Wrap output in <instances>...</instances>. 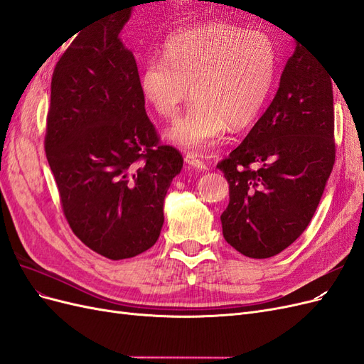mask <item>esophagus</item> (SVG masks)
<instances>
[{
  "label": "esophagus",
  "mask_w": 364,
  "mask_h": 364,
  "mask_svg": "<svg viewBox=\"0 0 364 364\" xmlns=\"http://www.w3.org/2000/svg\"><path fill=\"white\" fill-rule=\"evenodd\" d=\"M185 161H186V164H190L191 167H196L199 170H206L208 168V164L205 161H202L199 156H197L196 153H191V151L186 153Z\"/></svg>",
  "instance_id": "1"
}]
</instances>
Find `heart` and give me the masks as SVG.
<instances>
[{
  "label": "heart",
  "mask_w": 364,
  "mask_h": 364,
  "mask_svg": "<svg viewBox=\"0 0 364 364\" xmlns=\"http://www.w3.org/2000/svg\"><path fill=\"white\" fill-rule=\"evenodd\" d=\"M277 74V47L262 30L213 23L185 30L141 68L142 97L161 118L173 119L190 94L194 102L168 132L182 147L200 150L228 126L245 129L266 105Z\"/></svg>",
  "instance_id": "heart-1"
}]
</instances>
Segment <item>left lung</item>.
<instances>
[{"label":"left lung","mask_w":364,"mask_h":364,"mask_svg":"<svg viewBox=\"0 0 364 364\" xmlns=\"http://www.w3.org/2000/svg\"><path fill=\"white\" fill-rule=\"evenodd\" d=\"M331 79L297 46L267 111L217 164L229 183V205L220 217L223 237L249 258L287 249L321 202L336 162Z\"/></svg>","instance_id":"8db88e82"}]
</instances>
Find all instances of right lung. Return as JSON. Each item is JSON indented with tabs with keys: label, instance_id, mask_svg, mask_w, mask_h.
Listing matches in <instances>:
<instances>
[{
	"label": "right lung",
	"instance_id": "right-lung-1",
	"mask_svg": "<svg viewBox=\"0 0 364 364\" xmlns=\"http://www.w3.org/2000/svg\"><path fill=\"white\" fill-rule=\"evenodd\" d=\"M129 16L130 7L94 21L65 50L43 141L74 235L114 261L156 243L165 194L183 165L147 117L135 58L118 38Z\"/></svg>",
	"mask_w": 364,
	"mask_h": 364
}]
</instances>
